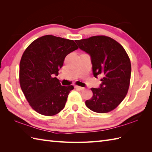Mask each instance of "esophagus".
<instances>
[{
  "label": "esophagus",
  "mask_w": 152,
  "mask_h": 152,
  "mask_svg": "<svg viewBox=\"0 0 152 152\" xmlns=\"http://www.w3.org/2000/svg\"><path fill=\"white\" fill-rule=\"evenodd\" d=\"M75 88L76 89H78L80 90H82H82H84V89H85L84 88H82V87H80V86H76Z\"/></svg>",
  "instance_id": "34e87169"
}]
</instances>
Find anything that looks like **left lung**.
Listing matches in <instances>:
<instances>
[{
	"instance_id": "1",
	"label": "left lung",
	"mask_w": 152,
	"mask_h": 152,
	"mask_svg": "<svg viewBox=\"0 0 152 152\" xmlns=\"http://www.w3.org/2000/svg\"><path fill=\"white\" fill-rule=\"evenodd\" d=\"M76 42L91 56L93 76H102L100 88L91 89L93 96L86 101V106L101 114L113 110L125 99L129 88L131 64L127 52L117 41L103 35Z\"/></svg>"
}]
</instances>
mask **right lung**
I'll list each match as a JSON object with an SVG mask.
<instances>
[{"mask_svg": "<svg viewBox=\"0 0 152 152\" xmlns=\"http://www.w3.org/2000/svg\"><path fill=\"white\" fill-rule=\"evenodd\" d=\"M78 48L72 40L45 35L25 50L19 63V84L34 110L51 116L64 108L74 87L61 86L54 76H58L67 55Z\"/></svg>", "mask_w": 152, "mask_h": 152, "instance_id": "obj_1", "label": "right lung"}]
</instances>
